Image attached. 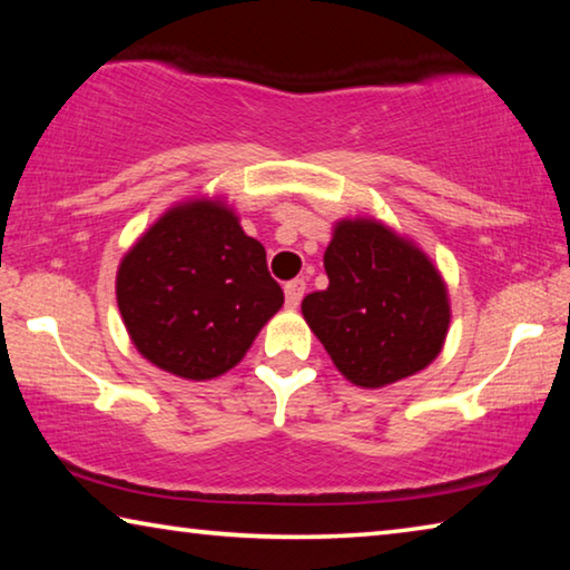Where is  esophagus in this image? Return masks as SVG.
Masks as SVG:
<instances>
[{"mask_svg": "<svg viewBox=\"0 0 570 570\" xmlns=\"http://www.w3.org/2000/svg\"><path fill=\"white\" fill-rule=\"evenodd\" d=\"M306 292V284L304 278H294V282H288L284 286V294H286V306L288 308H296L298 304H302V296Z\"/></svg>", "mask_w": 570, "mask_h": 570, "instance_id": "34e87169", "label": "esophagus"}]
</instances>
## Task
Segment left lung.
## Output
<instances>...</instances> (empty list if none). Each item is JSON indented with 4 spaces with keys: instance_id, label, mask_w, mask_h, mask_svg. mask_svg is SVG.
<instances>
[{
    "instance_id": "left-lung-1",
    "label": "left lung",
    "mask_w": 570,
    "mask_h": 570,
    "mask_svg": "<svg viewBox=\"0 0 570 570\" xmlns=\"http://www.w3.org/2000/svg\"><path fill=\"white\" fill-rule=\"evenodd\" d=\"M324 268L330 286L304 296L302 314L346 380L380 390L438 360L450 330V294L412 238L377 218H342Z\"/></svg>"
}]
</instances>
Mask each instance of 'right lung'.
<instances>
[{"instance_id": "right-lung-1", "label": "right lung", "mask_w": 570, "mask_h": 570, "mask_svg": "<svg viewBox=\"0 0 570 570\" xmlns=\"http://www.w3.org/2000/svg\"><path fill=\"white\" fill-rule=\"evenodd\" d=\"M115 296L135 350L193 382L234 370L284 306L264 246L220 196L170 206L125 250Z\"/></svg>"}]
</instances>
